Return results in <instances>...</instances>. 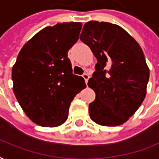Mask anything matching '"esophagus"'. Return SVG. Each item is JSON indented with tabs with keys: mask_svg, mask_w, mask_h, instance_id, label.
<instances>
[{
	"mask_svg": "<svg viewBox=\"0 0 159 159\" xmlns=\"http://www.w3.org/2000/svg\"><path fill=\"white\" fill-rule=\"evenodd\" d=\"M83 77H84V79L85 83L87 84L88 83V80H89V78H90V75L88 74H84L83 75Z\"/></svg>",
	"mask_w": 159,
	"mask_h": 159,
	"instance_id": "1",
	"label": "esophagus"
}]
</instances>
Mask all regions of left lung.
Instances as JSON below:
<instances>
[{
    "label": "left lung",
    "instance_id": "1",
    "mask_svg": "<svg viewBox=\"0 0 159 159\" xmlns=\"http://www.w3.org/2000/svg\"><path fill=\"white\" fill-rule=\"evenodd\" d=\"M80 39L98 60L88 82L96 93L89 105L90 119L106 127L123 124L146 96L150 69L142 48L123 28L107 22H87Z\"/></svg>",
    "mask_w": 159,
    "mask_h": 159
}]
</instances>
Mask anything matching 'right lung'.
Returning a JSON list of instances; mask_svg holds the SVG:
<instances>
[{
    "mask_svg": "<svg viewBox=\"0 0 159 159\" xmlns=\"http://www.w3.org/2000/svg\"><path fill=\"white\" fill-rule=\"evenodd\" d=\"M82 24L47 26L21 49L12 68L13 91L25 114L42 127H58L69 116V106L86 87L72 73L68 52L79 39Z\"/></svg>",
    "mask_w": 159,
    "mask_h": 159,
    "instance_id": "1",
    "label": "right lung"
}]
</instances>
